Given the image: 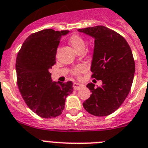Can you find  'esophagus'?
Wrapping results in <instances>:
<instances>
[{"label": "esophagus", "mask_w": 148, "mask_h": 148, "mask_svg": "<svg viewBox=\"0 0 148 148\" xmlns=\"http://www.w3.org/2000/svg\"><path fill=\"white\" fill-rule=\"evenodd\" d=\"M83 86V85H82V84H79V83L78 82H74L73 83V88H74V90H79L80 88H82Z\"/></svg>", "instance_id": "obj_1"}]
</instances>
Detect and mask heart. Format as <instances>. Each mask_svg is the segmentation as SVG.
Returning a JSON list of instances; mask_svg holds the SVG:
<instances>
[{
  "label": "heart",
  "instance_id": "1",
  "mask_svg": "<svg viewBox=\"0 0 148 148\" xmlns=\"http://www.w3.org/2000/svg\"><path fill=\"white\" fill-rule=\"evenodd\" d=\"M69 44L71 45L75 51H78L80 49H85V41L84 39L78 35H72L69 38ZM85 70V66L83 65H79L76 66L74 69V73L75 75H79L80 73H83Z\"/></svg>",
  "mask_w": 148,
  "mask_h": 148
}]
</instances>
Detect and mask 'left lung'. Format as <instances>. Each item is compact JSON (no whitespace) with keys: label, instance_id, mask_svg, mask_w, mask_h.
Returning a JSON list of instances; mask_svg holds the SVG:
<instances>
[{"label":"left lung","instance_id":"1","mask_svg":"<svg viewBox=\"0 0 148 148\" xmlns=\"http://www.w3.org/2000/svg\"><path fill=\"white\" fill-rule=\"evenodd\" d=\"M78 32L95 40L91 71L102 81L97 87L88 84L91 94L83 107L92 115L106 116L120 107L130 91L135 70L132 52L123 36L103 25Z\"/></svg>","mask_w":148,"mask_h":148}]
</instances>
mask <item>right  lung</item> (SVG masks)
I'll return each instance as SVG.
<instances>
[{
    "mask_svg": "<svg viewBox=\"0 0 148 148\" xmlns=\"http://www.w3.org/2000/svg\"><path fill=\"white\" fill-rule=\"evenodd\" d=\"M69 32L45 29L29 35L16 60L17 84L23 100L42 118L60 115L66 97L73 91V82H53L50 69L56 63L60 40Z\"/></svg>",
    "mask_w": 148,
    "mask_h": 148,
    "instance_id": "right-lung-1",
    "label": "right lung"
}]
</instances>
